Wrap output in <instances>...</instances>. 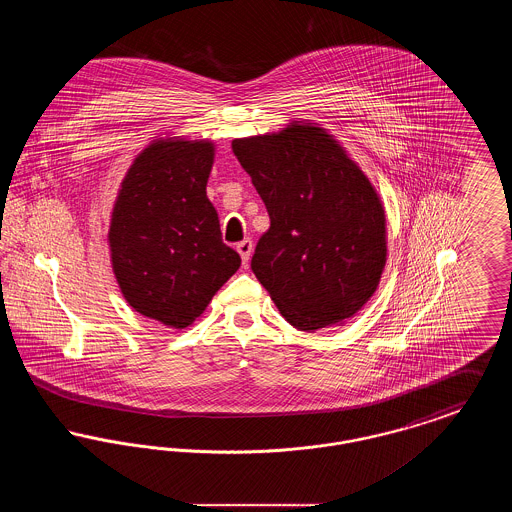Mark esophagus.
Instances as JSON below:
<instances>
[{"instance_id": "34e87169", "label": "esophagus", "mask_w": 512, "mask_h": 512, "mask_svg": "<svg viewBox=\"0 0 512 512\" xmlns=\"http://www.w3.org/2000/svg\"><path fill=\"white\" fill-rule=\"evenodd\" d=\"M236 249H238V253H240L242 261L247 263V261H249V257H251V253H253V242H251L249 238H245L244 242H240V244L236 245Z\"/></svg>"}]
</instances>
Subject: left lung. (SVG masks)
Listing matches in <instances>:
<instances>
[{
  "label": "left lung",
  "mask_w": 512,
  "mask_h": 512,
  "mask_svg": "<svg viewBox=\"0 0 512 512\" xmlns=\"http://www.w3.org/2000/svg\"><path fill=\"white\" fill-rule=\"evenodd\" d=\"M232 151L265 201L270 228L251 270L293 328L353 317L386 267V213L365 172L324 128L295 121Z\"/></svg>",
  "instance_id": "obj_1"
}]
</instances>
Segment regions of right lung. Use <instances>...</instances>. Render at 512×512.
<instances>
[{
  "mask_svg": "<svg viewBox=\"0 0 512 512\" xmlns=\"http://www.w3.org/2000/svg\"><path fill=\"white\" fill-rule=\"evenodd\" d=\"M213 161L209 140H153L126 171L111 213L107 240L124 299L178 330L242 265L205 192Z\"/></svg>",
  "mask_w": 512,
  "mask_h": 512,
  "instance_id": "1",
  "label": "right lung"
}]
</instances>
